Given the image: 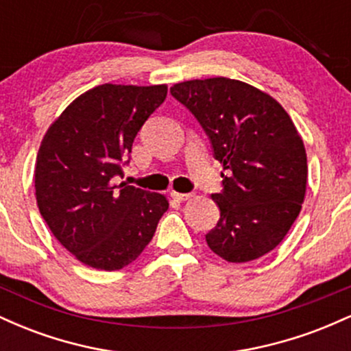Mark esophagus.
<instances>
[{
	"label": "esophagus",
	"instance_id": "1",
	"mask_svg": "<svg viewBox=\"0 0 351 351\" xmlns=\"http://www.w3.org/2000/svg\"><path fill=\"white\" fill-rule=\"evenodd\" d=\"M171 198L175 201H188L193 198V193H176V191H171L170 193Z\"/></svg>",
	"mask_w": 351,
	"mask_h": 351
}]
</instances>
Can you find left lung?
Here are the masks:
<instances>
[{
  "instance_id": "1",
  "label": "left lung",
  "mask_w": 351,
  "mask_h": 351,
  "mask_svg": "<svg viewBox=\"0 0 351 351\" xmlns=\"http://www.w3.org/2000/svg\"><path fill=\"white\" fill-rule=\"evenodd\" d=\"M170 92L229 171L211 195L221 216L206 234L209 249L228 263L271 252L299 216L307 188V155L291 117L271 95L234 79L186 80Z\"/></svg>"
}]
</instances>
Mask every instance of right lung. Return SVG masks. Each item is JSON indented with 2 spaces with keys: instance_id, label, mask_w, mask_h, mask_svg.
<instances>
[{
  "instance_id": "obj_1",
  "label": "right lung",
  "mask_w": 351,
  "mask_h": 351,
  "mask_svg": "<svg viewBox=\"0 0 351 351\" xmlns=\"http://www.w3.org/2000/svg\"><path fill=\"white\" fill-rule=\"evenodd\" d=\"M167 86L104 84L71 104L44 135L34 186L44 221L82 264L119 271L143 252L168 209L160 193L115 183Z\"/></svg>"
}]
</instances>
